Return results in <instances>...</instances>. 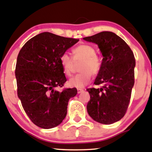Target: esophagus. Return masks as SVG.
<instances>
[{
	"instance_id": "esophagus-1",
	"label": "esophagus",
	"mask_w": 152,
	"mask_h": 152,
	"mask_svg": "<svg viewBox=\"0 0 152 152\" xmlns=\"http://www.w3.org/2000/svg\"><path fill=\"white\" fill-rule=\"evenodd\" d=\"M82 91H83V89H82V88H78V89H77V92H78V94L81 93Z\"/></svg>"
}]
</instances>
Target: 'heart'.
Here are the masks:
<instances>
[{
  "label": "heart",
  "mask_w": 152,
  "mask_h": 152,
  "mask_svg": "<svg viewBox=\"0 0 152 152\" xmlns=\"http://www.w3.org/2000/svg\"><path fill=\"white\" fill-rule=\"evenodd\" d=\"M73 58L75 62L81 61L79 66L80 74L69 79L70 86L81 88L90 83L91 74L96 75L100 71L102 61L96 54V48L87 43L80 44L73 48ZM69 54L64 53L60 57V64L66 76H70L74 67V62Z\"/></svg>",
  "instance_id": "1"
}]
</instances>
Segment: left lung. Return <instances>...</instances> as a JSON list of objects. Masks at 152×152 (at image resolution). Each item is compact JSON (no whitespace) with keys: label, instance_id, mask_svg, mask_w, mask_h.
<instances>
[{"label":"left lung","instance_id":"obj_1","mask_svg":"<svg viewBox=\"0 0 152 152\" xmlns=\"http://www.w3.org/2000/svg\"><path fill=\"white\" fill-rule=\"evenodd\" d=\"M83 40L98 45L103 56L102 67L94 84L100 88H87L90 101L87 111L94 121L111 124L124 117L134 84L136 62L127 43L110 31H103Z\"/></svg>","mask_w":152,"mask_h":152}]
</instances>
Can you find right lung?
<instances>
[{
	"label": "right lung",
	"instance_id": "1",
	"mask_svg": "<svg viewBox=\"0 0 152 152\" xmlns=\"http://www.w3.org/2000/svg\"><path fill=\"white\" fill-rule=\"evenodd\" d=\"M79 39L43 32L28 41L17 58V93L31 121L43 129H51L63 121L69 99L77 94L76 88L56 90L66 78L60 57Z\"/></svg>",
	"mask_w": 152,
	"mask_h": 152
}]
</instances>
